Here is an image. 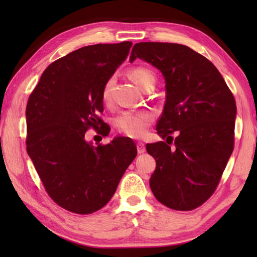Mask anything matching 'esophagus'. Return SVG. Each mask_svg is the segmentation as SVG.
<instances>
[{
    "label": "esophagus",
    "mask_w": 257,
    "mask_h": 257,
    "mask_svg": "<svg viewBox=\"0 0 257 257\" xmlns=\"http://www.w3.org/2000/svg\"><path fill=\"white\" fill-rule=\"evenodd\" d=\"M137 150H138V154H144V152H146V146H145V144L141 143V141L137 143Z\"/></svg>",
    "instance_id": "obj_1"
}]
</instances>
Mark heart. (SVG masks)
Segmentation results:
<instances>
[{"mask_svg": "<svg viewBox=\"0 0 257 257\" xmlns=\"http://www.w3.org/2000/svg\"><path fill=\"white\" fill-rule=\"evenodd\" d=\"M130 76L134 81L141 89L156 85V75L154 72L146 67H136ZM113 86V77H109L103 84L101 89L102 101H109L111 97V90ZM154 121V114L148 110H124L120 112L114 118V125L120 134L132 138H141L146 135L149 125Z\"/></svg>", "mask_w": 257, "mask_h": 257, "instance_id": "obj_1", "label": "heart"}]
</instances>
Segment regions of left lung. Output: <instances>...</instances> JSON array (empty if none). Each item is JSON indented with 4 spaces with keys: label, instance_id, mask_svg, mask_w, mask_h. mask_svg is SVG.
Instances as JSON below:
<instances>
[{
    "label": "left lung",
    "instance_id": "1",
    "mask_svg": "<svg viewBox=\"0 0 257 257\" xmlns=\"http://www.w3.org/2000/svg\"><path fill=\"white\" fill-rule=\"evenodd\" d=\"M137 57L166 79L167 100L157 132L167 141L147 145L157 163L151 191L172 210H194L214 193L232 155L235 99L214 65L188 46L137 43L130 62ZM173 132L177 137L170 147Z\"/></svg>",
    "mask_w": 257,
    "mask_h": 257
}]
</instances>
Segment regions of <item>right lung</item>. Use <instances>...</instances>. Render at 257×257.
Returning <instances> with one entry per match:
<instances>
[{
	"label": "right lung",
	"instance_id": "1",
	"mask_svg": "<svg viewBox=\"0 0 257 257\" xmlns=\"http://www.w3.org/2000/svg\"><path fill=\"white\" fill-rule=\"evenodd\" d=\"M132 42L81 47L48 66L26 106V150L47 194L63 209L90 214L105 206L137 156L130 138L87 143L110 127L99 114L101 89L128 56Z\"/></svg>",
	"mask_w": 257,
	"mask_h": 257
}]
</instances>
